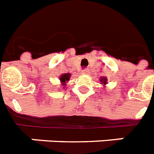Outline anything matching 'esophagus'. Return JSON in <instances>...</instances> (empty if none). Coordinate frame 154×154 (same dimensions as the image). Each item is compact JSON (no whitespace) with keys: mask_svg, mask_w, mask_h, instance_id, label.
<instances>
[{"mask_svg":"<svg viewBox=\"0 0 154 154\" xmlns=\"http://www.w3.org/2000/svg\"><path fill=\"white\" fill-rule=\"evenodd\" d=\"M82 73L83 74H88L89 73V69H85L82 70Z\"/></svg>","mask_w":154,"mask_h":154,"instance_id":"34e87169","label":"esophagus"}]
</instances>
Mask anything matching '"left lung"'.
<instances>
[{
  "instance_id": "8db88e82",
  "label": "left lung",
  "mask_w": 154,
  "mask_h": 154,
  "mask_svg": "<svg viewBox=\"0 0 154 154\" xmlns=\"http://www.w3.org/2000/svg\"><path fill=\"white\" fill-rule=\"evenodd\" d=\"M100 82H102V84L103 85V86H104V85H106L107 84V78L106 77H101L100 78Z\"/></svg>"
}]
</instances>
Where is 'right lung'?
<instances>
[{
	"mask_svg": "<svg viewBox=\"0 0 154 154\" xmlns=\"http://www.w3.org/2000/svg\"><path fill=\"white\" fill-rule=\"evenodd\" d=\"M70 76H71L70 73H64V74L61 75V77H60L59 78H60V81H61V83H62V85L63 86L66 85V83L69 81V78H70Z\"/></svg>",
	"mask_w": 154,
	"mask_h": 154,
	"instance_id": "obj_1",
	"label": "right lung"
}]
</instances>
